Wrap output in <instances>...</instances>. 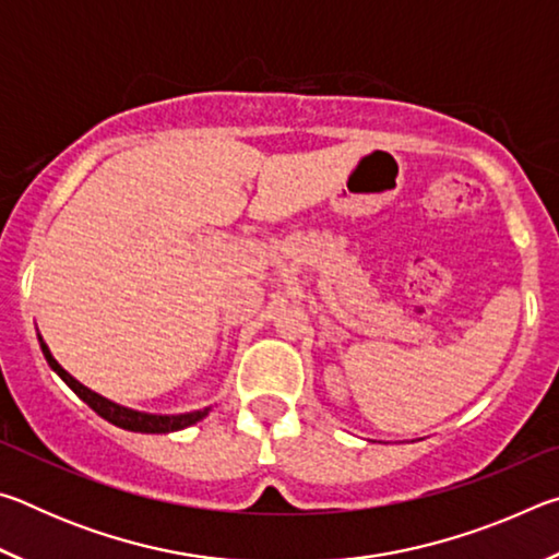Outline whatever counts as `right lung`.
I'll return each instance as SVG.
<instances>
[{
    "mask_svg": "<svg viewBox=\"0 0 559 559\" xmlns=\"http://www.w3.org/2000/svg\"><path fill=\"white\" fill-rule=\"evenodd\" d=\"M39 345H41V353L46 357V362H49L51 370L61 377V380L71 386V390L81 396L83 402H86L93 412L103 419L116 424L120 429H128V431H140V433H169V431H179V429H187L192 427V424L202 421L206 414L212 412V406H204V409H197V412H187V414H150V412H138V409H130V406H122L106 400V396L88 390L86 384H81L75 377H71L69 372L63 370V367L56 362L49 345L44 343V337L39 335Z\"/></svg>",
    "mask_w": 559,
    "mask_h": 559,
    "instance_id": "1",
    "label": "right lung"
}]
</instances>
